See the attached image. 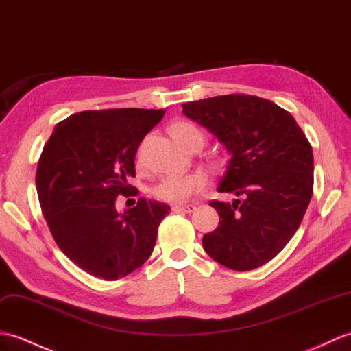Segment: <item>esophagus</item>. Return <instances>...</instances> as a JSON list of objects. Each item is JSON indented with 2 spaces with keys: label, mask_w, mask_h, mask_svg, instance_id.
I'll return each instance as SVG.
<instances>
[{
  "label": "esophagus",
  "mask_w": 351,
  "mask_h": 351,
  "mask_svg": "<svg viewBox=\"0 0 351 351\" xmlns=\"http://www.w3.org/2000/svg\"><path fill=\"white\" fill-rule=\"evenodd\" d=\"M194 209H195L194 205H173L172 206L173 213H186V214H190V213H193Z\"/></svg>",
  "instance_id": "1"
}]
</instances>
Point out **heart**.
<instances>
[{"instance_id": "b5f03b06", "label": "heart", "mask_w": 351, "mask_h": 351, "mask_svg": "<svg viewBox=\"0 0 351 351\" xmlns=\"http://www.w3.org/2000/svg\"><path fill=\"white\" fill-rule=\"evenodd\" d=\"M175 141L186 148L191 142H203V134L200 130L191 122H176L170 128ZM209 185V178L203 172H190L181 175H170L160 179L152 186V194L161 202L181 205L189 202L194 194L203 191Z\"/></svg>"}]
</instances>
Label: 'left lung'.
I'll return each mask as SVG.
<instances>
[{
    "label": "left lung",
    "instance_id": "8db88e82",
    "mask_svg": "<svg viewBox=\"0 0 351 351\" xmlns=\"http://www.w3.org/2000/svg\"><path fill=\"white\" fill-rule=\"evenodd\" d=\"M182 113L232 156L217 190L242 197L209 203L219 226L203 236V248L233 271L267 263L296 233L313 195V148L302 128L278 104L247 94L184 103Z\"/></svg>",
    "mask_w": 351,
    "mask_h": 351
}]
</instances>
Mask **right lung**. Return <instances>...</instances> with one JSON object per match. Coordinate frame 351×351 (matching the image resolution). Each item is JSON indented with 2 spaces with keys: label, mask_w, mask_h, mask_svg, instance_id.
I'll list each match as a JSON object with an SVG mask.
<instances>
[{
  "label": "right lung",
  "mask_w": 351,
  "mask_h": 351,
  "mask_svg": "<svg viewBox=\"0 0 351 351\" xmlns=\"http://www.w3.org/2000/svg\"><path fill=\"white\" fill-rule=\"evenodd\" d=\"M160 109L79 112L56 124L38 160L40 206L56 245L85 272L115 281L141 267L156 247L166 203L138 199L118 213V195H133L138 145L161 121Z\"/></svg>",
  "instance_id": "1"
}]
</instances>
